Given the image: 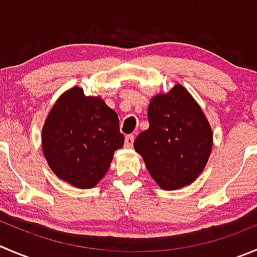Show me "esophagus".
Listing matches in <instances>:
<instances>
[{
  "mask_svg": "<svg viewBox=\"0 0 257 257\" xmlns=\"http://www.w3.org/2000/svg\"><path fill=\"white\" fill-rule=\"evenodd\" d=\"M133 143H134V136L133 134H128V136L125 137V147L126 148H132V147H133Z\"/></svg>",
  "mask_w": 257,
  "mask_h": 257,
  "instance_id": "34e87169",
  "label": "esophagus"
}]
</instances>
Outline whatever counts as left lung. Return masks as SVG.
Returning a JSON list of instances; mask_svg holds the SVG:
<instances>
[{
  "instance_id": "8db88e82",
  "label": "left lung",
  "mask_w": 257,
  "mask_h": 257,
  "mask_svg": "<svg viewBox=\"0 0 257 257\" xmlns=\"http://www.w3.org/2000/svg\"><path fill=\"white\" fill-rule=\"evenodd\" d=\"M149 128L134 141V149L162 189L174 191L195 182L212 152V128L186 88L177 84L157 94L148 106Z\"/></svg>"
}]
</instances>
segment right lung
I'll use <instances>...</instances> for the list:
<instances>
[{"mask_svg": "<svg viewBox=\"0 0 257 257\" xmlns=\"http://www.w3.org/2000/svg\"><path fill=\"white\" fill-rule=\"evenodd\" d=\"M41 142L51 171L66 183L88 189L105 176L124 136L118 114L100 96H86L83 89L73 86L50 110Z\"/></svg>", "mask_w": 257, "mask_h": 257, "instance_id": "obj_1", "label": "right lung"}]
</instances>
